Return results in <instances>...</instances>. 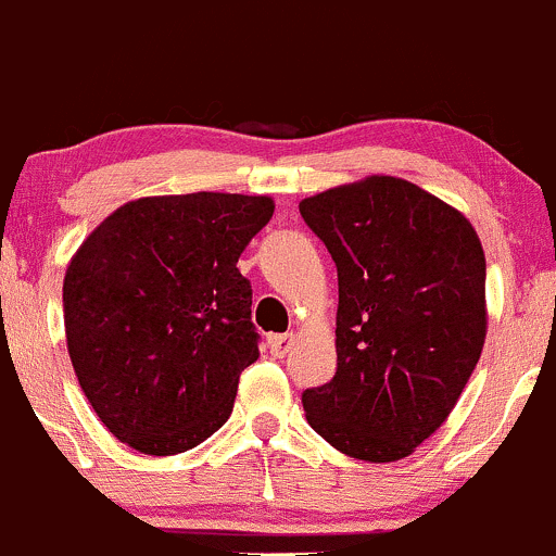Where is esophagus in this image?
Instances as JSON below:
<instances>
[{
    "mask_svg": "<svg viewBox=\"0 0 556 556\" xmlns=\"http://www.w3.org/2000/svg\"><path fill=\"white\" fill-rule=\"evenodd\" d=\"M293 341L295 336L293 332H282V336H271L268 338V352H271V356H277V359H282L285 354L293 349Z\"/></svg>",
    "mask_w": 556,
    "mask_h": 556,
    "instance_id": "obj_1",
    "label": "esophagus"
}]
</instances>
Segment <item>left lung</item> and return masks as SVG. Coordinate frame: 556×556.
I'll list each match as a JSON object with an SVG mask.
<instances>
[{
    "label": "left lung",
    "mask_w": 556,
    "mask_h": 556,
    "mask_svg": "<svg viewBox=\"0 0 556 556\" xmlns=\"http://www.w3.org/2000/svg\"><path fill=\"white\" fill-rule=\"evenodd\" d=\"M298 207L338 268V370L303 391L306 420L352 458H405L445 424L482 354V242L458 210L391 175Z\"/></svg>",
    "instance_id": "1"
}]
</instances>
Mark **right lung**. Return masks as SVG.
<instances>
[{
	"label": "right lung",
	"mask_w": 556,
	"mask_h": 556,
	"mask_svg": "<svg viewBox=\"0 0 556 556\" xmlns=\"http://www.w3.org/2000/svg\"><path fill=\"white\" fill-rule=\"evenodd\" d=\"M271 215L268 197H143L81 242L63 279L68 356L116 440L175 455L231 416L261 338L237 261Z\"/></svg>",
	"instance_id": "right-lung-1"
}]
</instances>
